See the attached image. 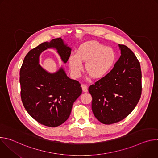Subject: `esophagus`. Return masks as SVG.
I'll list each match as a JSON object with an SVG mask.
<instances>
[{
	"mask_svg": "<svg viewBox=\"0 0 158 158\" xmlns=\"http://www.w3.org/2000/svg\"><path fill=\"white\" fill-rule=\"evenodd\" d=\"M81 87H82V91H83V92H87V86L86 84H82L81 85Z\"/></svg>",
	"mask_w": 158,
	"mask_h": 158,
	"instance_id": "obj_1",
	"label": "esophagus"
}]
</instances>
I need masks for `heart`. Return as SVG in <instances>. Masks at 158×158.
Here are the masks:
<instances>
[{
	"instance_id": "1",
	"label": "heart",
	"mask_w": 158,
	"mask_h": 158,
	"mask_svg": "<svg viewBox=\"0 0 158 158\" xmlns=\"http://www.w3.org/2000/svg\"><path fill=\"white\" fill-rule=\"evenodd\" d=\"M116 58L115 51L96 40H89L82 44L76 54H73L68 59L72 73L78 76L83 69L82 62H85V69L94 79L105 76L113 66Z\"/></svg>"
}]
</instances>
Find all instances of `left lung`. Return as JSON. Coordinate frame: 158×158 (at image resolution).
Masks as SVG:
<instances>
[{
  "label": "left lung",
  "instance_id": "obj_1",
  "mask_svg": "<svg viewBox=\"0 0 158 158\" xmlns=\"http://www.w3.org/2000/svg\"><path fill=\"white\" fill-rule=\"evenodd\" d=\"M121 56L107 75L89 87L96 118L111 124L126 118L138 103L142 91L139 62L133 52L119 44Z\"/></svg>",
  "mask_w": 158,
  "mask_h": 158
}]
</instances>
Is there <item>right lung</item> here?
<instances>
[{
    "label": "right lung",
    "mask_w": 158,
    "mask_h": 158,
    "mask_svg": "<svg viewBox=\"0 0 158 158\" xmlns=\"http://www.w3.org/2000/svg\"><path fill=\"white\" fill-rule=\"evenodd\" d=\"M49 48L56 49L63 62L68 60L71 49L60 37L43 42L26 56L20 70V84L21 99L29 115L52 127L69 118L82 88L77 81L67 77L62 67L50 73L40 65V54Z\"/></svg>",
    "instance_id": "right-lung-1"
}]
</instances>
